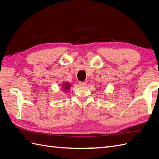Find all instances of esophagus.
<instances>
[{
	"mask_svg": "<svg viewBox=\"0 0 159 159\" xmlns=\"http://www.w3.org/2000/svg\"><path fill=\"white\" fill-rule=\"evenodd\" d=\"M79 84L81 87H84L87 84V83H86V82H79Z\"/></svg>",
	"mask_w": 159,
	"mask_h": 159,
	"instance_id": "esophagus-1",
	"label": "esophagus"
}]
</instances>
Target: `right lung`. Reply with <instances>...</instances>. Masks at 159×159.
Segmentation results:
<instances>
[{"mask_svg": "<svg viewBox=\"0 0 159 159\" xmlns=\"http://www.w3.org/2000/svg\"><path fill=\"white\" fill-rule=\"evenodd\" d=\"M70 85H71V84L69 83H67V82L64 83V84L62 85V90L64 91V92L67 91L68 90H69V89H70Z\"/></svg>", "mask_w": 159, "mask_h": 159, "instance_id": "right-lung-1", "label": "right lung"}]
</instances>
